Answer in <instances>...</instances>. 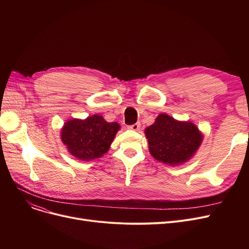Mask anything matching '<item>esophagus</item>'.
<instances>
[{
	"label": "esophagus",
	"instance_id": "esophagus-1",
	"mask_svg": "<svg viewBox=\"0 0 249 249\" xmlns=\"http://www.w3.org/2000/svg\"><path fill=\"white\" fill-rule=\"evenodd\" d=\"M139 128H140V122H137V123L133 124V125H130V126H128V129H130V130H134V131H137V130H139Z\"/></svg>",
	"mask_w": 249,
	"mask_h": 249
}]
</instances>
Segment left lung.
Instances as JSON below:
<instances>
[{
  "label": "left lung",
  "instance_id": "left-lung-1",
  "mask_svg": "<svg viewBox=\"0 0 249 249\" xmlns=\"http://www.w3.org/2000/svg\"><path fill=\"white\" fill-rule=\"evenodd\" d=\"M144 133L151 156L171 166L189 161L201 146L204 138L193 122L176 120L165 113L156 117L154 123L144 129Z\"/></svg>",
  "mask_w": 249,
  "mask_h": 249
}]
</instances>
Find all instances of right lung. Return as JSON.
I'll use <instances>...</instances> for the list:
<instances>
[{"label":"right lung","mask_w":249,"mask_h":249,"mask_svg":"<svg viewBox=\"0 0 249 249\" xmlns=\"http://www.w3.org/2000/svg\"><path fill=\"white\" fill-rule=\"evenodd\" d=\"M120 130L117 122H107L95 114L86 119H71L64 123L60 139L68 151L78 160L90 161L107 153Z\"/></svg>","instance_id":"right-lung-1"}]
</instances>
